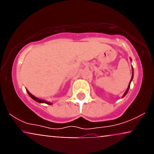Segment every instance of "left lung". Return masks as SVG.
Masks as SVG:
<instances>
[{"label":"left lung","mask_w":154,"mask_h":154,"mask_svg":"<svg viewBox=\"0 0 154 154\" xmlns=\"http://www.w3.org/2000/svg\"><path fill=\"white\" fill-rule=\"evenodd\" d=\"M132 78H133V69H132V78H131V80H130V84H129V85H128V89H127V91H126V92H125V94L123 95V97H125V95H127V93H128V91H129V89H130V82H131V81H132Z\"/></svg>","instance_id":"left-lung-1"}]
</instances>
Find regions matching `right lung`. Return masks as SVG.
I'll list each match as a JSON object with an SVG mask.
<instances>
[{"mask_svg":"<svg viewBox=\"0 0 154 154\" xmlns=\"http://www.w3.org/2000/svg\"><path fill=\"white\" fill-rule=\"evenodd\" d=\"M26 92H27V93L28 94H29V96L31 97L32 98L33 100H35V101H37V102H38V103H46V104H48V105H51V104H52V103H50V102H48V101H46V100H41V99H39V98H36V97L35 96H34V95H32L30 93H29V91H26Z\"/></svg>","mask_w":154,"mask_h":154,"instance_id":"obj_1","label":"right lung"}]
</instances>
